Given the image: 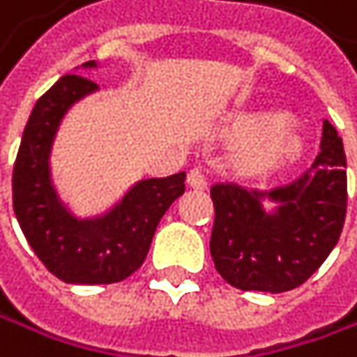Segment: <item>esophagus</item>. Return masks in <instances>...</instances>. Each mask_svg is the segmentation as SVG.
Returning <instances> with one entry per match:
<instances>
[{"mask_svg": "<svg viewBox=\"0 0 357 357\" xmlns=\"http://www.w3.org/2000/svg\"><path fill=\"white\" fill-rule=\"evenodd\" d=\"M187 185L191 187V189H206V176L197 170V168H193V170H189V174H187Z\"/></svg>", "mask_w": 357, "mask_h": 357, "instance_id": "1", "label": "esophagus"}]
</instances>
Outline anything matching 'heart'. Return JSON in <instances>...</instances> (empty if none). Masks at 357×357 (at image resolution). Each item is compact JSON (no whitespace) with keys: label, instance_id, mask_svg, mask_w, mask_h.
Wrapping results in <instances>:
<instances>
[{"label":"heart","instance_id":"obj_1","mask_svg":"<svg viewBox=\"0 0 357 357\" xmlns=\"http://www.w3.org/2000/svg\"><path fill=\"white\" fill-rule=\"evenodd\" d=\"M227 132L236 139L229 166L240 176H263L301 151V139L282 113L257 111L236 115Z\"/></svg>","mask_w":357,"mask_h":357}]
</instances>
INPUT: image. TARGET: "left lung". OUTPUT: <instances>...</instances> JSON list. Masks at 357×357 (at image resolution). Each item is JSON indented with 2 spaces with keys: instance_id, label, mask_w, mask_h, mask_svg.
Instances as JSON below:
<instances>
[{
  "instance_id": "left-lung-1",
  "label": "left lung",
  "mask_w": 357,
  "mask_h": 357,
  "mask_svg": "<svg viewBox=\"0 0 357 357\" xmlns=\"http://www.w3.org/2000/svg\"><path fill=\"white\" fill-rule=\"evenodd\" d=\"M210 255L240 290L286 292L318 271L337 246L347 210L343 141L324 119L320 153L296 181L271 191L216 183ZM272 202L271 208L264 204Z\"/></svg>"
}]
</instances>
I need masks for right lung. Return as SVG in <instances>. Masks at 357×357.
Here are the masks:
<instances>
[{
  "label": "right lung",
  "mask_w": 357,
  "mask_h": 357,
  "mask_svg": "<svg viewBox=\"0 0 357 357\" xmlns=\"http://www.w3.org/2000/svg\"><path fill=\"white\" fill-rule=\"evenodd\" d=\"M77 69H98V63ZM94 92V82L65 75L43 94L24 126L12 174L14 212L29 246L67 284H113L135 273L147 259L158 222L185 193V172H178L137 181L94 216H77L63 202L50 166L56 132L69 109Z\"/></svg>",
  "instance_id": "obj_1"
}]
</instances>
